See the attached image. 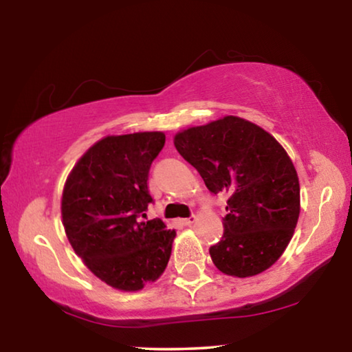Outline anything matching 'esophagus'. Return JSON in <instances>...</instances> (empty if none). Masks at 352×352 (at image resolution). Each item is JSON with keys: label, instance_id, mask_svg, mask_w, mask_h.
I'll return each mask as SVG.
<instances>
[{"label": "esophagus", "instance_id": "obj_1", "mask_svg": "<svg viewBox=\"0 0 352 352\" xmlns=\"http://www.w3.org/2000/svg\"><path fill=\"white\" fill-rule=\"evenodd\" d=\"M196 221V217L195 215H191V217H188V219H183V220H180V223L183 225V226H190V225H192Z\"/></svg>", "mask_w": 352, "mask_h": 352}]
</instances>
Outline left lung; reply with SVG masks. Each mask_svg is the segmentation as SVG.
I'll return each instance as SVG.
<instances>
[{
	"instance_id": "obj_1",
	"label": "left lung",
	"mask_w": 352,
	"mask_h": 352,
	"mask_svg": "<svg viewBox=\"0 0 352 352\" xmlns=\"http://www.w3.org/2000/svg\"><path fill=\"white\" fill-rule=\"evenodd\" d=\"M174 143L210 192L228 195L223 237L209 249L217 268L249 277L274 265L300 215L298 177L279 142L254 122L225 116L177 133Z\"/></svg>"
}]
</instances>
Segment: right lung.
Masks as SVG:
<instances>
[{"label": "right lung", "instance_id": "1", "mask_svg": "<svg viewBox=\"0 0 352 352\" xmlns=\"http://www.w3.org/2000/svg\"><path fill=\"white\" fill-rule=\"evenodd\" d=\"M166 143L162 132L105 137L89 148L63 188L68 241L98 279L140 290L170 258L175 231L161 219L145 221L153 197L150 167Z\"/></svg>", "mask_w": 352, "mask_h": 352}]
</instances>
